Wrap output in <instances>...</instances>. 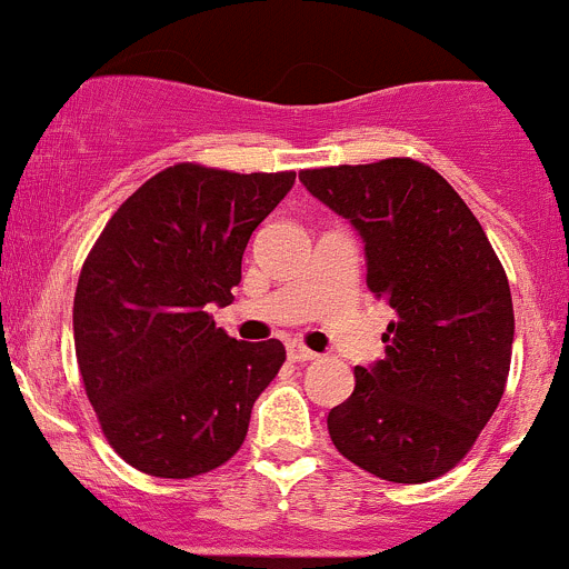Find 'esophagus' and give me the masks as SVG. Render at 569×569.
<instances>
[{"instance_id":"1","label":"esophagus","mask_w":569,"mask_h":569,"mask_svg":"<svg viewBox=\"0 0 569 569\" xmlns=\"http://www.w3.org/2000/svg\"><path fill=\"white\" fill-rule=\"evenodd\" d=\"M319 355L311 352L308 347H302V343H289V360H295V363H311V360H317Z\"/></svg>"}]
</instances>
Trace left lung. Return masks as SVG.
<instances>
[{"mask_svg": "<svg viewBox=\"0 0 569 569\" xmlns=\"http://www.w3.org/2000/svg\"><path fill=\"white\" fill-rule=\"evenodd\" d=\"M308 192L352 222L366 286L393 308L386 358L355 366L327 429L358 468L421 485L449 473L501 401L512 360L509 280L479 220L416 159L302 170Z\"/></svg>", "mask_w": 569, "mask_h": 569, "instance_id": "obj_1", "label": "left lung"}]
</instances>
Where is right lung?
<instances>
[{
  "label": "right lung",
  "instance_id": "obj_1",
  "mask_svg": "<svg viewBox=\"0 0 569 569\" xmlns=\"http://www.w3.org/2000/svg\"><path fill=\"white\" fill-rule=\"evenodd\" d=\"M295 178L173 164L126 198L90 250L73 297L77 363L131 468L189 479L244 443L286 349L237 341L209 311L233 300L252 231Z\"/></svg>",
  "mask_w": 569,
  "mask_h": 569
}]
</instances>
